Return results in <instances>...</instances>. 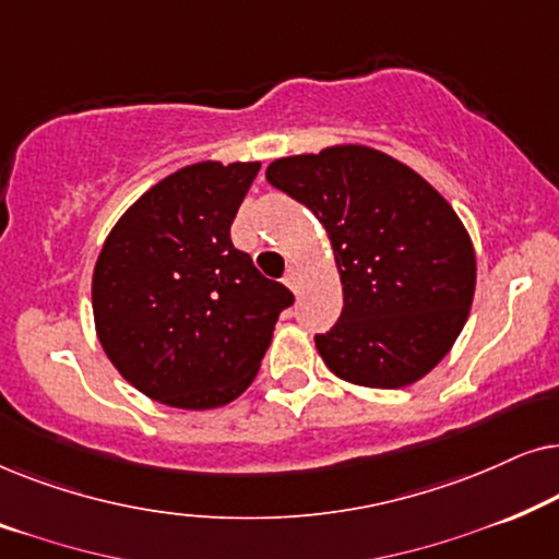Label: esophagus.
Returning <instances> with one entry per match:
<instances>
[{"label": "esophagus", "instance_id": "obj_1", "mask_svg": "<svg viewBox=\"0 0 559 559\" xmlns=\"http://www.w3.org/2000/svg\"><path fill=\"white\" fill-rule=\"evenodd\" d=\"M285 285H287L289 289H293L295 295L300 293V272H297L295 266H289V270H287V274H285Z\"/></svg>", "mask_w": 559, "mask_h": 559}]
</instances>
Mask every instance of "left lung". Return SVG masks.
Returning <instances> with one entry per match:
<instances>
[{"label":"left lung","mask_w":559,"mask_h":559,"mask_svg":"<svg viewBox=\"0 0 559 559\" xmlns=\"http://www.w3.org/2000/svg\"><path fill=\"white\" fill-rule=\"evenodd\" d=\"M325 226L343 285L338 323L316 335L335 377L400 389L440 364L476 289L471 236L430 182L384 152L341 144L266 167Z\"/></svg>","instance_id":"left-lung-1"}]
</instances>
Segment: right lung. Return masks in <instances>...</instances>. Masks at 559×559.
I'll use <instances>...</instances> for the list:
<instances>
[{"label":"right lung","instance_id":"obj_1","mask_svg":"<svg viewBox=\"0 0 559 559\" xmlns=\"http://www.w3.org/2000/svg\"><path fill=\"white\" fill-rule=\"evenodd\" d=\"M259 163H198L152 186L106 236L94 270L98 341L129 384L178 409L234 402L295 302L231 241Z\"/></svg>","mask_w":559,"mask_h":559}]
</instances>
